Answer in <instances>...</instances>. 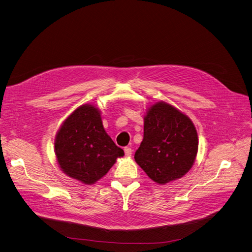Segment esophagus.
I'll return each mask as SVG.
<instances>
[{"mask_svg":"<svg viewBox=\"0 0 252 252\" xmlns=\"http://www.w3.org/2000/svg\"><path fill=\"white\" fill-rule=\"evenodd\" d=\"M131 153H132V150H131L130 148H128V147H126V148H125V154H126V157L131 156Z\"/></svg>","mask_w":252,"mask_h":252,"instance_id":"obj_1","label":"esophagus"}]
</instances>
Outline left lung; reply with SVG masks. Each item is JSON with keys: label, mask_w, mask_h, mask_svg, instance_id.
Listing matches in <instances>:
<instances>
[{"label": "left lung", "mask_w": 252, "mask_h": 252, "mask_svg": "<svg viewBox=\"0 0 252 252\" xmlns=\"http://www.w3.org/2000/svg\"><path fill=\"white\" fill-rule=\"evenodd\" d=\"M198 149L195 126L189 117L159 101L144 116V139L135 160L158 184H166L186 175L192 167Z\"/></svg>", "instance_id": "1"}]
</instances>
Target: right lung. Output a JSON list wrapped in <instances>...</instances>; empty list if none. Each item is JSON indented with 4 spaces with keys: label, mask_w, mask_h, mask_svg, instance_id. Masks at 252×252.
Instances as JSON below:
<instances>
[{
    "label": "right lung",
    "mask_w": 252,
    "mask_h": 252,
    "mask_svg": "<svg viewBox=\"0 0 252 252\" xmlns=\"http://www.w3.org/2000/svg\"><path fill=\"white\" fill-rule=\"evenodd\" d=\"M55 153L61 170L84 184L101 179L125 155L105 131L101 112L83 104L62 124L55 139Z\"/></svg>",
    "instance_id": "obj_1"
}]
</instances>
